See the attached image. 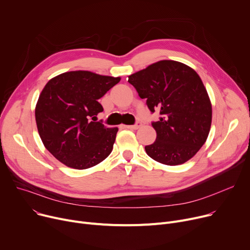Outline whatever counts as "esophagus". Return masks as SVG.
I'll list each match as a JSON object with an SVG mask.
<instances>
[{
    "label": "esophagus",
    "instance_id": "1",
    "mask_svg": "<svg viewBox=\"0 0 250 250\" xmlns=\"http://www.w3.org/2000/svg\"><path fill=\"white\" fill-rule=\"evenodd\" d=\"M141 125H142V123L138 121L135 125H125V127H126V128H129V129H138L139 127H141Z\"/></svg>",
    "mask_w": 250,
    "mask_h": 250
}]
</instances>
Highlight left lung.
<instances>
[{
  "label": "left lung",
  "instance_id": "obj_1",
  "mask_svg": "<svg viewBox=\"0 0 250 250\" xmlns=\"http://www.w3.org/2000/svg\"><path fill=\"white\" fill-rule=\"evenodd\" d=\"M152 113L156 142L145 146L148 157L164 165L187 162L205 144L212 121V106L199 75L189 66L162 60L128 76Z\"/></svg>",
  "mask_w": 250,
  "mask_h": 250
}]
</instances>
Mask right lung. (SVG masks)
Masks as SVG:
<instances>
[{"label":"right lung","instance_id":"right-lung-1","mask_svg":"<svg viewBox=\"0 0 250 250\" xmlns=\"http://www.w3.org/2000/svg\"><path fill=\"white\" fill-rule=\"evenodd\" d=\"M120 77L70 71L49 80L35 109L40 138L48 151L67 167L84 170L106 159L119 128L95 122L104 110L98 99Z\"/></svg>","mask_w":250,"mask_h":250}]
</instances>
